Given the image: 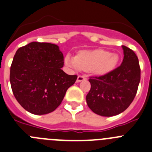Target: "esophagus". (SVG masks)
I'll use <instances>...</instances> for the list:
<instances>
[{"label":"esophagus","instance_id":"obj_1","mask_svg":"<svg viewBox=\"0 0 152 152\" xmlns=\"http://www.w3.org/2000/svg\"><path fill=\"white\" fill-rule=\"evenodd\" d=\"M86 77L85 76H82V75H79L77 77V82L79 83V82H82V81L83 80H86Z\"/></svg>","mask_w":152,"mask_h":152}]
</instances>
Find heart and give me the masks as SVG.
<instances>
[{
	"label": "heart",
	"mask_w": 152,
	"mask_h": 152,
	"mask_svg": "<svg viewBox=\"0 0 152 152\" xmlns=\"http://www.w3.org/2000/svg\"><path fill=\"white\" fill-rule=\"evenodd\" d=\"M118 55L103 49L81 51L76 57L67 55L65 62L76 69L90 70L96 75H104L111 72L118 62Z\"/></svg>",
	"instance_id": "1"
}]
</instances>
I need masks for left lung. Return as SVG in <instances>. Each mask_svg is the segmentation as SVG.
Returning a JSON list of instances; mask_svg holds the SVG:
<instances>
[{
  "instance_id": "left-lung-1",
  "label": "left lung",
  "mask_w": 152,
  "mask_h": 152,
  "mask_svg": "<svg viewBox=\"0 0 152 152\" xmlns=\"http://www.w3.org/2000/svg\"><path fill=\"white\" fill-rule=\"evenodd\" d=\"M121 64L100 76H91V89L86 96L89 108L101 116L116 115L128 108L133 102L140 82L138 58L134 51L122 46Z\"/></svg>"
}]
</instances>
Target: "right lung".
<instances>
[{"mask_svg": "<svg viewBox=\"0 0 152 152\" xmlns=\"http://www.w3.org/2000/svg\"><path fill=\"white\" fill-rule=\"evenodd\" d=\"M64 64L63 54L55 44L32 42L16 51L10 81L15 99L25 110L45 115L61 103L77 79L62 70Z\"/></svg>", "mask_w": 152, "mask_h": 152, "instance_id": "obj_1", "label": "right lung"}]
</instances>
